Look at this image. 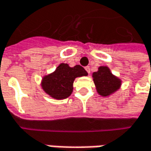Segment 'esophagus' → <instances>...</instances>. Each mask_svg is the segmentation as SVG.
<instances>
[{
	"label": "esophagus",
	"instance_id": "34e87169",
	"mask_svg": "<svg viewBox=\"0 0 151 151\" xmlns=\"http://www.w3.org/2000/svg\"><path fill=\"white\" fill-rule=\"evenodd\" d=\"M84 68H85V70L87 71V73H90V68H89L88 66H87V67H85Z\"/></svg>",
	"mask_w": 151,
	"mask_h": 151
}]
</instances>
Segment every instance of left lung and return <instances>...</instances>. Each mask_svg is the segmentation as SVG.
Returning a JSON list of instances; mask_svg holds the SVG:
<instances>
[{"mask_svg":"<svg viewBox=\"0 0 151 151\" xmlns=\"http://www.w3.org/2000/svg\"><path fill=\"white\" fill-rule=\"evenodd\" d=\"M96 89L103 96L111 95L119 88L121 81L113 76L107 67H101L99 71L93 73Z\"/></svg>","mask_w":151,"mask_h":151,"instance_id":"1","label":"left lung"}]
</instances>
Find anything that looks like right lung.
Instances as JSON below:
<instances>
[{
    "label": "right lung",
    "mask_w": 151,
    "mask_h": 151,
    "mask_svg": "<svg viewBox=\"0 0 151 151\" xmlns=\"http://www.w3.org/2000/svg\"><path fill=\"white\" fill-rule=\"evenodd\" d=\"M87 74V72L79 65L70 68L68 64L62 63L53 73L44 78L43 89L55 99H66L73 92L75 78Z\"/></svg>",
    "instance_id": "obj_1"
}]
</instances>
